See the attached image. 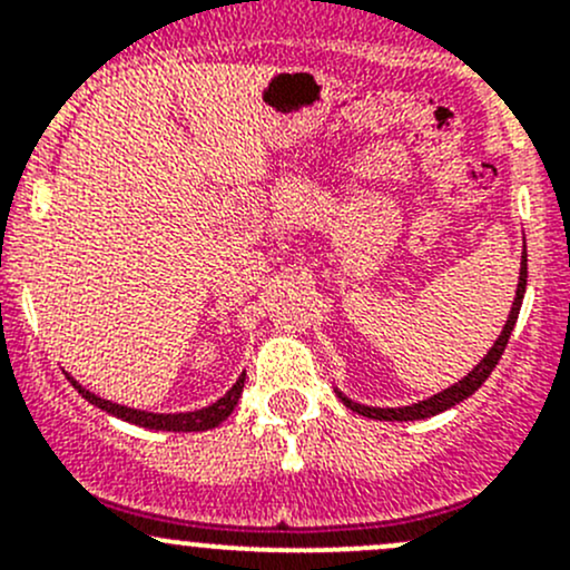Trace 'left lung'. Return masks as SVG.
Here are the masks:
<instances>
[{"label": "left lung", "mask_w": 570, "mask_h": 570, "mask_svg": "<svg viewBox=\"0 0 570 570\" xmlns=\"http://www.w3.org/2000/svg\"><path fill=\"white\" fill-rule=\"evenodd\" d=\"M524 292H527V250H524V256H521L519 289H515V301H513V308H510L508 322H504L502 336H499L497 344H493V347L488 350L485 358H482L480 364H476L474 370H471L469 375L463 377V381H458L452 389H444V392H441V394H435V396H430V400L416 402V405H407V407H370V405H358V402L347 400V396H344V394H338V400H342L344 405L350 407V411L361 413V416H366V419H381V422H413V419L435 416V413H441V411H446V407L458 405V402H463L465 396L474 394L476 389H480L482 383H485L488 377H491L493 366L499 364V358H502L504 347H508L510 333H513V327H515V320H519L521 301H524Z\"/></svg>", "instance_id": "left-lung-1"}]
</instances>
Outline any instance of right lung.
Returning a JSON list of instances; mask_svg holds the SVG:
<instances>
[{
    "mask_svg": "<svg viewBox=\"0 0 570 570\" xmlns=\"http://www.w3.org/2000/svg\"><path fill=\"white\" fill-rule=\"evenodd\" d=\"M68 381H71V386L77 389V392L82 394L85 400L94 402V405L101 407V411L112 413V416L124 419V422L140 424V428L170 430V433H198V430L217 428V424H220L223 419H228V413L234 411V405H237L239 394H243V386H245V375H243L237 383H234L232 392L223 396V400H217L215 405L204 407V411H193V413H148V411H135V407L115 405V402L101 400V396H96L94 392H88V389L79 386V383L73 381V377H68Z\"/></svg>",
    "mask_w": 570,
    "mask_h": 570,
    "instance_id": "1",
    "label": "right lung"
}]
</instances>
